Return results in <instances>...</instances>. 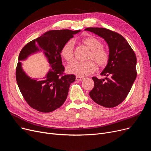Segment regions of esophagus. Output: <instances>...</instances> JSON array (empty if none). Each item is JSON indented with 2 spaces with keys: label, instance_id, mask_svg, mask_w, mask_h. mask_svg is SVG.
Returning <instances> with one entry per match:
<instances>
[{
  "label": "esophagus",
  "instance_id": "34e87169",
  "mask_svg": "<svg viewBox=\"0 0 151 151\" xmlns=\"http://www.w3.org/2000/svg\"><path fill=\"white\" fill-rule=\"evenodd\" d=\"M76 80L78 81H83L84 80V78L80 76H76Z\"/></svg>",
  "mask_w": 151,
  "mask_h": 151
}]
</instances>
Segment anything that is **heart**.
Wrapping results in <instances>:
<instances>
[{"instance_id": "obj_1", "label": "heart", "mask_w": 151, "mask_h": 151, "mask_svg": "<svg viewBox=\"0 0 151 151\" xmlns=\"http://www.w3.org/2000/svg\"><path fill=\"white\" fill-rule=\"evenodd\" d=\"M83 41L92 50L90 58H93L100 66H105L107 64L109 55L106 50L103 48V45L99 40L94 37H87ZM74 40L70 39L62 47L61 55L67 62H71L74 59ZM67 69L70 73L85 76L93 73L97 69V65L93 60H75L68 65Z\"/></svg>"}]
</instances>
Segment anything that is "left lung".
<instances>
[{
	"mask_svg": "<svg viewBox=\"0 0 151 151\" xmlns=\"http://www.w3.org/2000/svg\"><path fill=\"white\" fill-rule=\"evenodd\" d=\"M85 30L104 38L109 47V58L101 73L105 79L92 77L94 87L89 92L97 104L113 108L125 100L137 78V58L133 50L121 35L101 27H88Z\"/></svg>",
	"mask_w": 151,
	"mask_h": 151,
	"instance_id": "8db88e82",
	"label": "left lung"
}]
</instances>
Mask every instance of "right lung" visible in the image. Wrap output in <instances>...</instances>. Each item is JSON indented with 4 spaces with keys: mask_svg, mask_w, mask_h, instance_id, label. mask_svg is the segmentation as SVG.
Here are the masks:
<instances>
[{
    "mask_svg": "<svg viewBox=\"0 0 151 151\" xmlns=\"http://www.w3.org/2000/svg\"><path fill=\"white\" fill-rule=\"evenodd\" d=\"M81 30H49L26 44L21 50L17 69L16 79L24 99L30 106L42 113L52 112L60 107L68 96L71 83L75 81L74 75H64V67L60 55L61 49L73 35ZM42 51L51 68L42 81L29 77L22 68L20 62L29 55Z\"/></svg>",
    "mask_w": 151,
    "mask_h": 151,
    "instance_id": "add662e5",
    "label": "right lung"
}]
</instances>
